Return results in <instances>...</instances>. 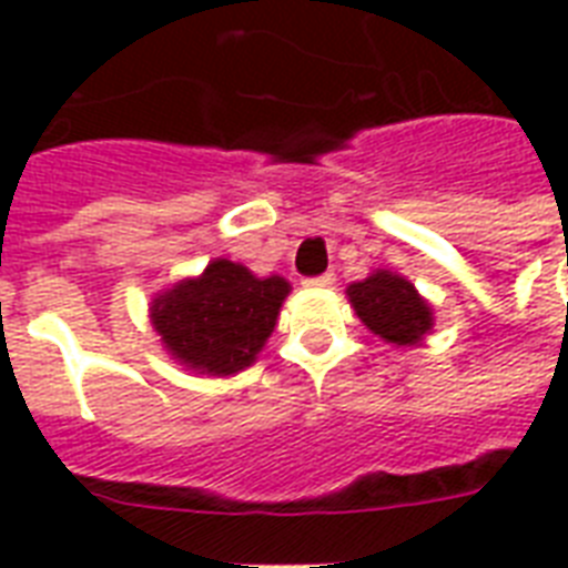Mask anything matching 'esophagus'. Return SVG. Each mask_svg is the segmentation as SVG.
Returning <instances> with one entry per match:
<instances>
[{
	"mask_svg": "<svg viewBox=\"0 0 568 568\" xmlns=\"http://www.w3.org/2000/svg\"><path fill=\"white\" fill-rule=\"evenodd\" d=\"M336 283V276L333 274H321V276H310L306 280V285H315V288H327V285Z\"/></svg>",
	"mask_w": 568,
	"mask_h": 568,
	"instance_id": "esophagus-1",
	"label": "esophagus"
}]
</instances>
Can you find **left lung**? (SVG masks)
I'll return each mask as SVG.
<instances>
[{
  "instance_id": "8db88e82",
  "label": "left lung",
  "mask_w": 568,
  "mask_h": 568,
  "mask_svg": "<svg viewBox=\"0 0 568 568\" xmlns=\"http://www.w3.org/2000/svg\"><path fill=\"white\" fill-rule=\"evenodd\" d=\"M347 301L365 327L388 345H418L433 327L430 303L409 280L392 271H374L363 283L347 285Z\"/></svg>"
}]
</instances>
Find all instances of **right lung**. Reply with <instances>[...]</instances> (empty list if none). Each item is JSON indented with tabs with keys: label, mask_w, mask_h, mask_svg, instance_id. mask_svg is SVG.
<instances>
[{
	"label": "right lung",
	"mask_w": 568,
	"mask_h": 568,
	"mask_svg": "<svg viewBox=\"0 0 568 568\" xmlns=\"http://www.w3.org/2000/svg\"><path fill=\"white\" fill-rule=\"evenodd\" d=\"M288 292L283 276H256L239 262L214 258L200 276L155 294L150 318L176 363L226 377L256 363Z\"/></svg>",
	"instance_id": "1"
}]
</instances>
